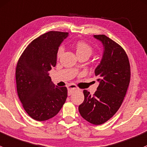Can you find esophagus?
<instances>
[{"mask_svg": "<svg viewBox=\"0 0 147 147\" xmlns=\"http://www.w3.org/2000/svg\"><path fill=\"white\" fill-rule=\"evenodd\" d=\"M77 90V87L75 86V85H69L68 86V94L70 96L72 93L74 92V90Z\"/></svg>", "mask_w": 147, "mask_h": 147, "instance_id": "esophagus-1", "label": "esophagus"}]
</instances>
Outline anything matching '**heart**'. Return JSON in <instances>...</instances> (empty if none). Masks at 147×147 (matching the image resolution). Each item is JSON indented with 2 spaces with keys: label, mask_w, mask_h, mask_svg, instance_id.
Segmentation results:
<instances>
[{
  "label": "heart",
  "mask_w": 147,
  "mask_h": 147,
  "mask_svg": "<svg viewBox=\"0 0 147 147\" xmlns=\"http://www.w3.org/2000/svg\"><path fill=\"white\" fill-rule=\"evenodd\" d=\"M76 51V54L78 57H81L82 55H90L93 52V49L86 42H84V41H78L76 43L75 45ZM64 52V47L63 45H61L58 48V50L57 52V57H60Z\"/></svg>",
  "instance_id": "1"
}]
</instances>
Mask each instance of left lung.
<instances>
[{
	"mask_svg": "<svg viewBox=\"0 0 147 147\" xmlns=\"http://www.w3.org/2000/svg\"><path fill=\"white\" fill-rule=\"evenodd\" d=\"M103 45L100 63L95 69L99 86L93 95L84 90V100L78 107L81 117L90 123H105L117 113L130 81L129 59L123 48L104 34L94 35Z\"/></svg>",
	"mask_w": 147,
	"mask_h": 147,
	"instance_id": "left-lung-1",
	"label": "left lung"
}]
</instances>
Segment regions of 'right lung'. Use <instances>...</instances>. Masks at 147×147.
Wrapping results in <instances>:
<instances>
[{
	"label": "right lung",
	"mask_w": 147,
	"mask_h": 147,
	"mask_svg": "<svg viewBox=\"0 0 147 147\" xmlns=\"http://www.w3.org/2000/svg\"><path fill=\"white\" fill-rule=\"evenodd\" d=\"M68 35L57 31L42 34L27 47L18 61V97L29 116L37 121L54 117L67 98V88L53 84L49 71L56 66L58 48Z\"/></svg>",
	"instance_id": "obj_1"
}]
</instances>
